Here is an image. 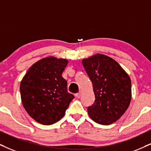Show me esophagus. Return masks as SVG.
<instances>
[{"instance_id": "obj_1", "label": "esophagus", "mask_w": 151, "mask_h": 151, "mask_svg": "<svg viewBox=\"0 0 151 151\" xmlns=\"http://www.w3.org/2000/svg\"><path fill=\"white\" fill-rule=\"evenodd\" d=\"M81 93H82L81 91H79V93L76 94V97H77V98H80V97H81Z\"/></svg>"}]
</instances>
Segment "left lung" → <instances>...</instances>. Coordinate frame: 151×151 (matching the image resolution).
<instances>
[{"label": "left lung", "instance_id": "obj_1", "mask_svg": "<svg viewBox=\"0 0 151 151\" xmlns=\"http://www.w3.org/2000/svg\"><path fill=\"white\" fill-rule=\"evenodd\" d=\"M93 83L95 102L88 107L90 118L101 125H111L126 111L132 99L131 79L113 58L97 53L82 60Z\"/></svg>", "mask_w": 151, "mask_h": 151}]
</instances>
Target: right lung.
Returning <instances> with one entry per match:
<instances>
[{"instance_id": "right-lung-1", "label": "right lung", "mask_w": 151, "mask_h": 151, "mask_svg": "<svg viewBox=\"0 0 151 151\" xmlns=\"http://www.w3.org/2000/svg\"><path fill=\"white\" fill-rule=\"evenodd\" d=\"M68 63L65 58H43L28 69L20 83L23 106L37 123L49 125L63 117L74 98L68 92L62 77Z\"/></svg>"}]
</instances>
